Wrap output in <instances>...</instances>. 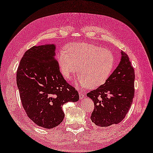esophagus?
I'll list each match as a JSON object with an SVG mask.
<instances>
[{
  "label": "esophagus",
  "instance_id": "esophagus-1",
  "mask_svg": "<svg viewBox=\"0 0 153 153\" xmlns=\"http://www.w3.org/2000/svg\"><path fill=\"white\" fill-rule=\"evenodd\" d=\"M84 97V95L82 92L79 91V98L80 99H83Z\"/></svg>",
  "mask_w": 153,
  "mask_h": 153
}]
</instances>
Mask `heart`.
I'll return each mask as SVG.
<instances>
[{
	"label": "heart",
	"mask_w": 153,
	"mask_h": 153,
	"mask_svg": "<svg viewBox=\"0 0 153 153\" xmlns=\"http://www.w3.org/2000/svg\"><path fill=\"white\" fill-rule=\"evenodd\" d=\"M57 60L62 75L68 80L79 69L80 74L76 83L82 89L102 85L108 79L115 64L114 56L110 51L88 43L69 45L66 51L58 52Z\"/></svg>",
	"instance_id": "heart-1"
}]
</instances>
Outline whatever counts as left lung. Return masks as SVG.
I'll return each mask as SVG.
<instances>
[{
  "label": "left lung",
  "mask_w": 153,
  "mask_h": 153,
  "mask_svg": "<svg viewBox=\"0 0 153 153\" xmlns=\"http://www.w3.org/2000/svg\"><path fill=\"white\" fill-rule=\"evenodd\" d=\"M117 68L105 83L87 96L94 102L90 119L99 126L118 124L125 118L134 97L135 73L128 55L121 51Z\"/></svg>",
  "instance_id": "1"
}]
</instances>
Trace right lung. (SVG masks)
I'll list each match as a JSON object with an SVG mask.
<instances>
[{"instance_id":"add662e5","label":"right lung","mask_w":153,"mask_h":153,"mask_svg":"<svg viewBox=\"0 0 153 153\" xmlns=\"http://www.w3.org/2000/svg\"><path fill=\"white\" fill-rule=\"evenodd\" d=\"M54 44L33 46L25 52L17 71V85L28 117L45 128L62 122V106L79 100V93L59 71Z\"/></svg>"}]
</instances>
